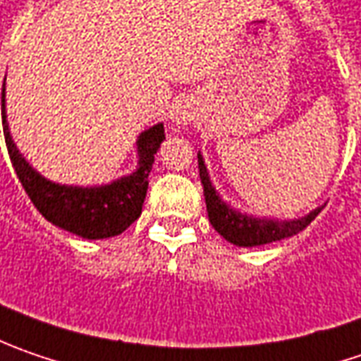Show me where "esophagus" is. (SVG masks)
Returning <instances> with one entry per match:
<instances>
[{"mask_svg":"<svg viewBox=\"0 0 361 361\" xmlns=\"http://www.w3.org/2000/svg\"><path fill=\"white\" fill-rule=\"evenodd\" d=\"M171 118H173L176 123H188V121L192 118V115H190V111H188V106H185V104L178 102V104H176V109L171 111Z\"/></svg>","mask_w":361,"mask_h":361,"instance_id":"1","label":"esophagus"}]
</instances>
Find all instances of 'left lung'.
Here are the masks:
<instances>
[{"label": "left lung", "instance_id": "1", "mask_svg": "<svg viewBox=\"0 0 361 361\" xmlns=\"http://www.w3.org/2000/svg\"><path fill=\"white\" fill-rule=\"evenodd\" d=\"M197 169H200V180L204 185V197H206V208H208V218L214 230L224 236L228 243L236 246H260V244L276 243L283 238H289L305 230L311 220L323 210L315 208L309 212L303 218L297 220H271V218H255L243 212L230 208L222 197L218 196L216 188L212 185L208 169L204 164V157L197 153Z\"/></svg>", "mask_w": 361, "mask_h": 361}]
</instances>
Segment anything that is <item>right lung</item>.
Returning a JSON list of instances; mask_svg holds the SVG:
<instances>
[{
  "mask_svg": "<svg viewBox=\"0 0 361 361\" xmlns=\"http://www.w3.org/2000/svg\"><path fill=\"white\" fill-rule=\"evenodd\" d=\"M1 121L4 137L8 145L9 159L24 185L25 194L38 212L54 226L68 230L76 236L88 240L111 238L125 232L141 216V208L147 196L151 165L155 161V153L165 139V129L161 123L149 127L137 139L139 167L131 176L121 180L80 188V185H60L42 178L38 171L22 157L16 143L11 141L6 115V82L1 92Z\"/></svg>",
  "mask_w": 361,
  "mask_h": 361,
  "instance_id": "right-lung-1",
  "label": "right lung"
}]
</instances>
